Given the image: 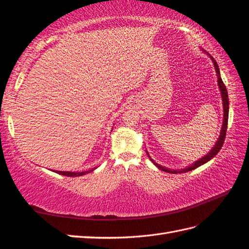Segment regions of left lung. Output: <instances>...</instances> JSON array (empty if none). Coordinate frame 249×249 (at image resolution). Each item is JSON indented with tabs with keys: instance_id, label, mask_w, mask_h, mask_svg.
Listing matches in <instances>:
<instances>
[{
	"instance_id": "1",
	"label": "left lung",
	"mask_w": 249,
	"mask_h": 249,
	"mask_svg": "<svg viewBox=\"0 0 249 249\" xmlns=\"http://www.w3.org/2000/svg\"><path fill=\"white\" fill-rule=\"evenodd\" d=\"M213 63H214V67H215V70H216V73H217V78H218V87H219V90H220V93H222V98H223V104H224V121H223V126H222V131H220V135L218 137V140L216 142V143H215V146L212 148V150L210 151L207 156H204L203 158L199 159L198 161H196L194 164H192L191 166L186 167L184 169H181V170H173V169H168V168H165L163 166H161V165H159L158 163H156L153 161V160L149 157V159L151 160L152 163L156 165V166L161 169L163 171H166V173H170V174H180V173H186V171H190V170H193L195 169L197 167L201 166V165H203L204 163H207L208 161H210V160L213 159L216 154L219 152L220 149H222L223 145H224V142H225V139H226V132H227V124H228V116H229V99H228V92H227V88H226L224 82L222 80V78H220V73H219V69H218V65L217 63L215 62V59L213 57H211ZM148 153V152H147Z\"/></svg>"
}]
</instances>
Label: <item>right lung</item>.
<instances>
[{
    "label": "right lung",
    "instance_id": "obj_1",
    "mask_svg": "<svg viewBox=\"0 0 249 249\" xmlns=\"http://www.w3.org/2000/svg\"><path fill=\"white\" fill-rule=\"evenodd\" d=\"M96 168H92V169H89V170H87V171H82V173H72V171H55V173H57L59 175H63V176H67V177H79V176H83V175H85V174L90 173V171L95 170Z\"/></svg>",
    "mask_w": 249,
    "mask_h": 249
}]
</instances>
